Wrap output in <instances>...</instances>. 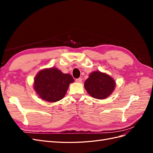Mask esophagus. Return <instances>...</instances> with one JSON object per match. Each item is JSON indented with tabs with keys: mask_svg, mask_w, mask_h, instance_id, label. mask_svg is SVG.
<instances>
[{
	"mask_svg": "<svg viewBox=\"0 0 153 153\" xmlns=\"http://www.w3.org/2000/svg\"><path fill=\"white\" fill-rule=\"evenodd\" d=\"M76 82H78V83H82V79L81 78H77V79H76Z\"/></svg>",
	"mask_w": 153,
	"mask_h": 153,
	"instance_id": "1",
	"label": "esophagus"
}]
</instances>
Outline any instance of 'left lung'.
<instances>
[{"mask_svg":"<svg viewBox=\"0 0 153 153\" xmlns=\"http://www.w3.org/2000/svg\"><path fill=\"white\" fill-rule=\"evenodd\" d=\"M115 85L116 83L112 76L100 71L90 73L84 83L87 93L92 98L98 100L108 98L114 91Z\"/></svg>","mask_w":153,"mask_h":153,"instance_id":"obj_1","label":"left lung"}]
</instances>
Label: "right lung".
<instances>
[{
	"label": "right lung",
	"instance_id": "obj_1",
	"mask_svg": "<svg viewBox=\"0 0 153 153\" xmlns=\"http://www.w3.org/2000/svg\"><path fill=\"white\" fill-rule=\"evenodd\" d=\"M74 79L68 73H63L56 68H45L34 78V89L42 100L54 103L65 96L69 84Z\"/></svg>",
	"mask_w": 153,
	"mask_h": 153
}]
</instances>
